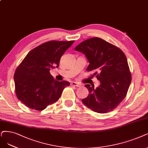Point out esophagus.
<instances>
[{"mask_svg": "<svg viewBox=\"0 0 148 148\" xmlns=\"http://www.w3.org/2000/svg\"><path fill=\"white\" fill-rule=\"evenodd\" d=\"M71 85H73V86H77V87H80L81 86V84L77 83V82H72L71 83Z\"/></svg>", "mask_w": 148, "mask_h": 148, "instance_id": "34e87169", "label": "esophagus"}]
</instances>
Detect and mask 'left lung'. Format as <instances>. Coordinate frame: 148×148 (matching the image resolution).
Here are the masks:
<instances>
[{"label": "left lung", "mask_w": 148, "mask_h": 148, "mask_svg": "<svg viewBox=\"0 0 148 148\" xmlns=\"http://www.w3.org/2000/svg\"><path fill=\"white\" fill-rule=\"evenodd\" d=\"M75 50L85 55L89 62L86 71L96 70L94 75L100 81L96 88L94 85H85L90 94L82 101L95 112L112 111L126 96L132 80L125 54L118 47L97 37L82 42Z\"/></svg>", "instance_id": "left-lung-1"}]
</instances>
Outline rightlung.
I'll return each instance as SVG.
<instances>
[{
	"label": "right lung",
	"instance_id": "1",
	"mask_svg": "<svg viewBox=\"0 0 148 148\" xmlns=\"http://www.w3.org/2000/svg\"><path fill=\"white\" fill-rule=\"evenodd\" d=\"M74 41H51L28 53L14 75L16 94L27 107L43 110L57 102L68 81L55 80L49 71L58 68L60 58Z\"/></svg>",
	"mask_w": 148,
	"mask_h": 148
}]
</instances>
